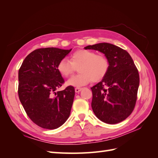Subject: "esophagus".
<instances>
[{
	"label": "esophagus",
	"mask_w": 158,
	"mask_h": 158,
	"mask_svg": "<svg viewBox=\"0 0 158 158\" xmlns=\"http://www.w3.org/2000/svg\"><path fill=\"white\" fill-rule=\"evenodd\" d=\"M82 90V88H78V87H77V88L75 89V92L76 93H79Z\"/></svg>",
	"instance_id": "esophagus-1"
}]
</instances>
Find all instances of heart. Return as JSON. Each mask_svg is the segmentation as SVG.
I'll return each mask as SVG.
<instances>
[{
	"label": "heart",
	"mask_w": 158,
	"mask_h": 158,
	"mask_svg": "<svg viewBox=\"0 0 158 158\" xmlns=\"http://www.w3.org/2000/svg\"><path fill=\"white\" fill-rule=\"evenodd\" d=\"M70 60L65 58L61 59L58 63L57 70L63 76L69 77L78 68V74L67 81L68 85L76 87L86 85L92 81H101L107 75L110 67L106 56L86 49L75 51L71 55Z\"/></svg>",
	"instance_id": "obj_1"
}]
</instances>
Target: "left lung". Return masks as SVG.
<instances>
[{"label": "left lung", "mask_w": 158, "mask_h": 158, "mask_svg": "<svg viewBox=\"0 0 158 158\" xmlns=\"http://www.w3.org/2000/svg\"><path fill=\"white\" fill-rule=\"evenodd\" d=\"M85 48L103 52L110 64L106 77L90 88L94 114L107 124L124 120L134 110L139 86V72L131 56L120 47L107 43Z\"/></svg>", "instance_id": "left-lung-1"}]
</instances>
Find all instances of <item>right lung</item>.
<instances>
[{
	"label": "right lung",
	"mask_w": 158,
	"mask_h": 158,
	"mask_svg": "<svg viewBox=\"0 0 158 158\" xmlns=\"http://www.w3.org/2000/svg\"><path fill=\"white\" fill-rule=\"evenodd\" d=\"M72 51L48 47L34 50L24 59L18 73V95L34 123L46 129L60 127L68 120L75 95L74 88L56 90L64 80L58 63Z\"/></svg>",
	"instance_id": "right-lung-1"
}]
</instances>
